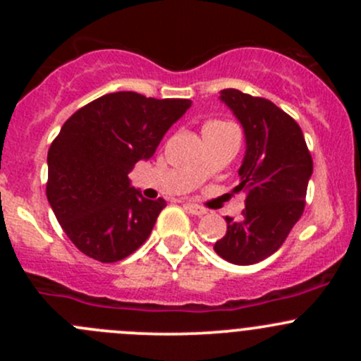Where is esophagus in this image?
<instances>
[{
	"label": "esophagus",
	"mask_w": 361,
	"mask_h": 361,
	"mask_svg": "<svg viewBox=\"0 0 361 361\" xmlns=\"http://www.w3.org/2000/svg\"><path fill=\"white\" fill-rule=\"evenodd\" d=\"M185 209H187L188 213H192V214H204V213H206V209H204V207H201L199 204H194V202L185 204Z\"/></svg>",
	"instance_id": "esophagus-1"
}]
</instances>
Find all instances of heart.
I'll return each instance as SVG.
<instances>
[{
	"mask_svg": "<svg viewBox=\"0 0 361 361\" xmlns=\"http://www.w3.org/2000/svg\"><path fill=\"white\" fill-rule=\"evenodd\" d=\"M214 123H221V122H209V123H206V126H214Z\"/></svg>",
	"mask_w": 361,
	"mask_h": 361,
	"instance_id": "obj_1",
	"label": "heart"
}]
</instances>
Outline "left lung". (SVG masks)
I'll use <instances>...</instances> for the list:
<instances>
[{"label":"left lung","instance_id":"left-lung-1","mask_svg":"<svg viewBox=\"0 0 361 361\" xmlns=\"http://www.w3.org/2000/svg\"><path fill=\"white\" fill-rule=\"evenodd\" d=\"M220 94L245 129L246 154L235 188L246 192V207L241 220L225 218L227 232L214 243V251L231 264H258L281 248L300 220L312 159L302 129L288 113L241 90Z\"/></svg>","mask_w":361,"mask_h":361}]
</instances>
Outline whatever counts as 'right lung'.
<instances>
[{"mask_svg": "<svg viewBox=\"0 0 361 361\" xmlns=\"http://www.w3.org/2000/svg\"><path fill=\"white\" fill-rule=\"evenodd\" d=\"M190 104L113 92L80 108L61 127L47 157V199L83 255L111 264L147 241L166 201L145 199L127 174L155 154Z\"/></svg>", "mask_w": 361, "mask_h": 361, "instance_id": "obj_1", "label": "right lung"}]
</instances>
